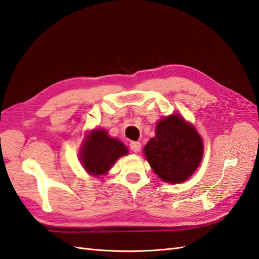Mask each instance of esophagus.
Masks as SVG:
<instances>
[{
    "label": "esophagus",
    "mask_w": 259,
    "mask_h": 259,
    "mask_svg": "<svg viewBox=\"0 0 259 259\" xmlns=\"http://www.w3.org/2000/svg\"><path fill=\"white\" fill-rule=\"evenodd\" d=\"M130 149L134 151L135 153H138V152L141 150V143L137 141H132L130 142Z\"/></svg>",
    "instance_id": "34e87169"
}]
</instances>
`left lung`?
Wrapping results in <instances>:
<instances>
[{
	"mask_svg": "<svg viewBox=\"0 0 259 259\" xmlns=\"http://www.w3.org/2000/svg\"><path fill=\"white\" fill-rule=\"evenodd\" d=\"M143 151L158 178L177 184L187 181L198 168L202 160L203 144L194 125L174 114L157 122L155 137Z\"/></svg>",
	"mask_w": 259,
	"mask_h": 259,
	"instance_id": "left-lung-1",
	"label": "left lung"
}]
</instances>
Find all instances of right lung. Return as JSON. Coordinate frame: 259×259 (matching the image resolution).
<instances>
[{"mask_svg":"<svg viewBox=\"0 0 259 259\" xmlns=\"http://www.w3.org/2000/svg\"><path fill=\"white\" fill-rule=\"evenodd\" d=\"M79 161L92 176L106 175L120 156L128 154L125 145L104 129L91 131L79 151Z\"/></svg>","mask_w":259,"mask_h":259,"instance_id":"1","label":"right lung"}]
</instances>
